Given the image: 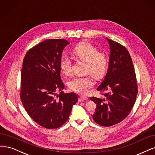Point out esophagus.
<instances>
[{"label": "esophagus", "mask_w": 155, "mask_h": 155, "mask_svg": "<svg viewBox=\"0 0 155 155\" xmlns=\"http://www.w3.org/2000/svg\"><path fill=\"white\" fill-rule=\"evenodd\" d=\"M88 99L87 97L86 96H79V101L81 102V101H85Z\"/></svg>", "instance_id": "obj_1"}]
</instances>
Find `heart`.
I'll return each mask as SVG.
<instances>
[{"instance_id":"b5f03b06","label":"heart","mask_w":155,"mask_h":155,"mask_svg":"<svg viewBox=\"0 0 155 155\" xmlns=\"http://www.w3.org/2000/svg\"><path fill=\"white\" fill-rule=\"evenodd\" d=\"M72 54L79 59L87 63L86 70L96 79L105 76L108 68L107 55L102 51H98L96 46L88 42H81L75 46ZM60 68L64 75L70 74L72 61L66 55H63L60 60ZM70 90L80 94H85L88 89L93 87L94 82L90 76L76 77L69 82Z\"/></svg>"}]
</instances>
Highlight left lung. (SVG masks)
<instances>
[{
    "label": "left lung",
    "mask_w": 155,
    "mask_h": 155,
    "mask_svg": "<svg viewBox=\"0 0 155 155\" xmlns=\"http://www.w3.org/2000/svg\"><path fill=\"white\" fill-rule=\"evenodd\" d=\"M110 46L109 68L104 80L97 88L104 98L91 97L96 104L92 118L101 126L109 127L124 120L132 110L138 85L132 59L123 45L108 38Z\"/></svg>",
    "instance_id": "1"
}]
</instances>
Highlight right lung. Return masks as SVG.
I'll list each match as a JSON object with an SVG mask.
<instances>
[{"label":"right lung","instance_id":"right-lung-1","mask_svg":"<svg viewBox=\"0 0 155 155\" xmlns=\"http://www.w3.org/2000/svg\"><path fill=\"white\" fill-rule=\"evenodd\" d=\"M69 42L47 39L30 49L21 70V101L31 119L46 129H57L68 120L72 106L78 101L76 93H64L60 76V60ZM58 90L61 91L56 95Z\"/></svg>","mask_w":155,"mask_h":155}]
</instances>
